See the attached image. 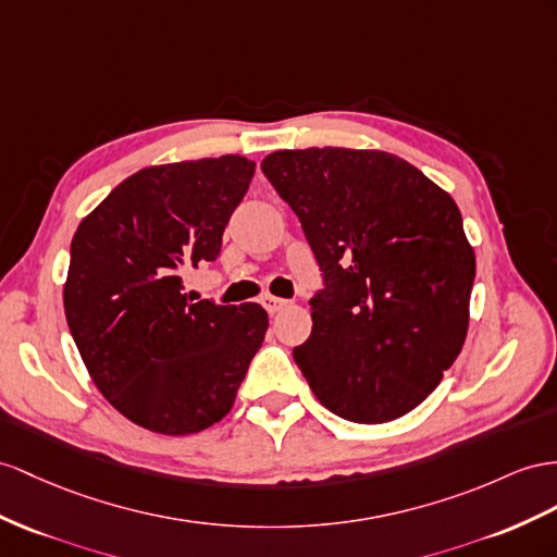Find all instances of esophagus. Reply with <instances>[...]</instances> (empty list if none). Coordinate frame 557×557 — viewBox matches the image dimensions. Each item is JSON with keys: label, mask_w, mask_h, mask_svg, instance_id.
I'll return each mask as SVG.
<instances>
[{"label": "esophagus", "mask_w": 557, "mask_h": 557, "mask_svg": "<svg viewBox=\"0 0 557 557\" xmlns=\"http://www.w3.org/2000/svg\"><path fill=\"white\" fill-rule=\"evenodd\" d=\"M261 304L265 306V310L270 312V315H273V312H280L284 306H287L289 301H284V298H277V296H270V294H265L263 298H261Z\"/></svg>", "instance_id": "obj_1"}]
</instances>
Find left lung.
Here are the masks:
<instances>
[{"instance_id": "left-lung-1", "label": "left lung", "mask_w": 557, "mask_h": 557, "mask_svg": "<svg viewBox=\"0 0 557 557\" xmlns=\"http://www.w3.org/2000/svg\"><path fill=\"white\" fill-rule=\"evenodd\" d=\"M263 174L304 225L324 273L294 360L318 400L355 423L419 407L463 348L475 251L461 211L383 150H277Z\"/></svg>"}]
</instances>
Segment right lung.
I'll use <instances>...</instances> for the list:
<instances>
[{"label":"right lung","mask_w":557,"mask_h":557,"mask_svg":"<svg viewBox=\"0 0 557 557\" xmlns=\"http://www.w3.org/2000/svg\"><path fill=\"white\" fill-rule=\"evenodd\" d=\"M253 162L242 154L154 164L82 219L63 284L84 367L132 423L193 435L233 409L268 332L259 304H193L185 270L221 256Z\"/></svg>","instance_id":"obj_1"}]
</instances>
